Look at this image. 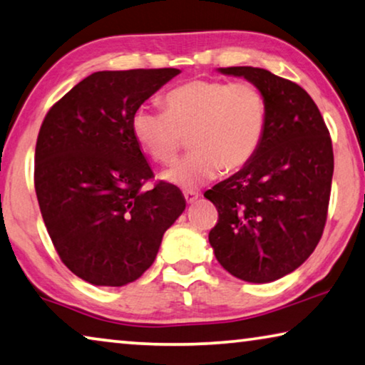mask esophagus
<instances>
[{"mask_svg":"<svg viewBox=\"0 0 365 365\" xmlns=\"http://www.w3.org/2000/svg\"><path fill=\"white\" fill-rule=\"evenodd\" d=\"M183 196H185V201H187L188 205L195 203V201L200 198L198 192H193V190H187V192H183Z\"/></svg>","mask_w":365,"mask_h":365,"instance_id":"esophagus-1","label":"esophagus"}]
</instances>
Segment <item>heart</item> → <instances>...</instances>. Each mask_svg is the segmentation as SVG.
I'll return each mask as SVG.
<instances>
[{
    "instance_id": "1",
    "label": "heart",
    "mask_w": 365,
    "mask_h": 365,
    "mask_svg": "<svg viewBox=\"0 0 365 365\" xmlns=\"http://www.w3.org/2000/svg\"><path fill=\"white\" fill-rule=\"evenodd\" d=\"M162 106L164 112L136 108L131 131L158 164H172L190 136L193 153L162 173L182 188L244 169L255 159L268 128V99L250 81L192 79L167 92Z\"/></svg>"
}]
</instances>
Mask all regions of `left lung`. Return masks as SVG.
I'll use <instances>...</instances> for the list:
<instances>
[{"instance_id": "1", "label": "left lung", "mask_w": 365, "mask_h": 365, "mask_svg": "<svg viewBox=\"0 0 365 365\" xmlns=\"http://www.w3.org/2000/svg\"><path fill=\"white\" fill-rule=\"evenodd\" d=\"M245 78L268 99V128L250 164L205 196L217 207L210 232L217 262L248 282H271L297 269L325 229L333 177L329 131L299 84L252 66L219 68Z\"/></svg>"}]
</instances>
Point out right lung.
<instances>
[{
    "label": "right lung",
    "instance_id": "right-lung-1",
    "mask_svg": "<svg viewBox=\"0 0 365 365\" xmlns=\"http://www.w3.org/2000/svg\"><path fill=\"white\" fill-rule=\"evenodd\" d=\"M180 69L97 71L45 115L34 183L45 227L69 271L120 287L154 263L162 235L185 210L175 185L143 190L154 173L131 117Z\"/></svg>",
    "mask_w": 365,
    "mask_h": 365
}]
</instances>
